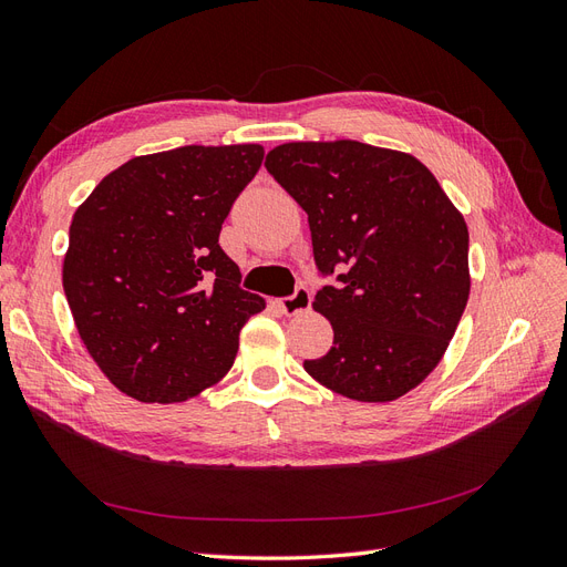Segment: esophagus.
I'll list each match as a JSON object with an SVG mask.
<instances>
[{"instance_id":"obj_1","label":"esophagus","mask_w":567,"mask_h":567,"mask_svg":"<svg viewBox=\"0 0 567 567\" xmlns=\"http://www.w3.org/2000/svg\"><path fill=\"white\" fill-rule=\"evenodd\" d=\"M310 305H312V296H310V290L305 288V286H298L293 296H288V298H281V300H279L281 312L288 315V317H293V315H300V312H305V310H310Z\"/></svg>"}]
</instances>
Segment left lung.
<instances>
[{"label":"left lung","mask_w":567,"mask_h":567,"mask_svg":"<svg viewBox=\"0 0 567 567\" xmlns=\"http://www.w3.org/2000/svg\"><path fill=\"white\" fill-rule=\"evenodd\" d=\"M267 172L308 212L315 262L341 271L312 308L333 346L302 367L360 403H389L430 377L470 298V236L434 174L408 152L358 141L286 143Z\"/></svg>","instance_id":"obj_1"}]
</instances>
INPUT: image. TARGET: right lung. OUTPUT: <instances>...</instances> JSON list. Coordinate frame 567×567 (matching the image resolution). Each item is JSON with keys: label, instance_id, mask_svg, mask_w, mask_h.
I'll return each instance as SVG.
<instances>
[{"label": "right lung", "instance_id": "right-lung-1", "mask_svg": "<svg viewBox=\"0 0 567 567\" xmlns=\"http://www.w3.org/2000/svg\"><path fill=\"white\" fill-rule=\"evenodd\" d=\"M262 145H186L133 157L75 209L64 293L87 353L141 403H183L231 370L265 310L219 246Z\"/></svg>", "mask_w": 567, "mask_h": 567}]
</instances>
